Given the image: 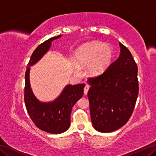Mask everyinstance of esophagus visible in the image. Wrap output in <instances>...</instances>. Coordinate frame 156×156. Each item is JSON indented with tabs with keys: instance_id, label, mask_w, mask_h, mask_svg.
<instances>
[{
	"instance_id": "1",
	"label": "esophagus",
	"mask_w": 156,
	"mask_h": 156,
	"mask_svg": "<svg viewBox=\"0 0 156 156\" xmlns=\"http://www.w3.org/2000/svg\"><path fill=\"white\" fill-rule=\"evenodd\" d=\"M89 89V84H86L85 87H84V94L85 95L87 94Z\"/></svg>"
}]
</instances>
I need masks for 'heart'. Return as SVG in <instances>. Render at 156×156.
Masks as SVG:
<instances>
[{
    "label": "heart",
    "instance_id": "1",
    "mask_svg": "<svg viewBox=\"0 0 156 156\" xmlns=\"http://www.w3.org/2000/svg\"><path fill=\"white\" fill-rule=\"evenodd\" d=\"M76 58L79 67H86L89 64V75L96 76L106 71L113 58V49L109 45L98 41L84 44L76 53ZM76 71L79 67L74 65Z\"/></svg>",
    "mask_w": 156,
    "mask_h": 156
}]
</instances>
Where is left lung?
<instances>
[{"mask_svg": "<svg viewBox=\"0 0 156 156\" xmlns=\"http://www.w3.org/2000/svg\"><path fill=\"white\" fill-rule=\"evenodd\" d=\"M120 54L105 72L88 78L91 122L109 133L122 127L132 115L138 98V66L129 50L119 43Z\"/></svg>", "mask_w": 156, "mask_h": 156, "instance_id": "8db88e82", "label": "left lung"}]
</instances>
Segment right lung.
I'll return each mask as SVG.
<instances>
[{"instance_id":"obj_1","label":"right lung","mask_w":156,"mask_h":156,"mask_svg":"<svg viewBox=\"0 0 156 156\" xmlns=\"http://www.w3.org/2000/svg\"><path fill=\"white\" fill-rule=\"evenodd\" d=\"M60 36L53 37L37 47L31 56L25 72L24 100L29 115L37 127L54 134L63 133L69 127L72 107L83 96L85 84H68L57 99L47 103L41 102L31 91L30 70V66L35 64L49 49L51 42Z\"/></svg>"}]
</instances>
